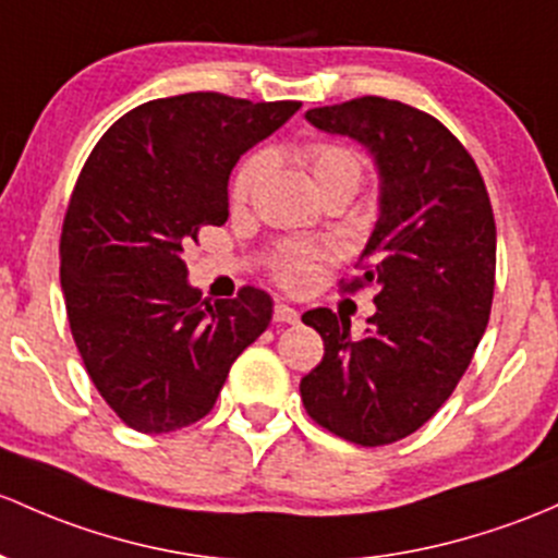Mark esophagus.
Instances as JSON below:
<instances>
[{
  "mask_svg": "<svg viewBox=\"0 0 558 558\" xmlns=\"http://www.w3.org/2000/svg\"><path fill=\"white\" fill-rule=\"evenodd\" d=\"M275 324H299V313L289 304H275V313H272Z\"/></svg>",
  "mask_w": 558,
  "mask_h": 558,
  "instance_id": "esophagus-1",
  "label": "esophagus"
}]
</instances>
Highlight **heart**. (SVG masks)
<instances>
[{
    "instance_id": "b5f03b06",
    "label": "heart",
    "mask_w": 558,
    "mask_h": 558,
    "mask_svg": "<svg viewBox=\"0 0 558 558\" xmlns=\"http://www.w3.org/2000/svg\"><path fill=\"white\" fill-rule=\"evenodd\" d=\"M296 155L307 166V171L313 173V181L320 195L337 190L353 195L357 184H361L363 157L357 155L353 146L342 144V141H310ZM267 151H254V155H248L240 162L238 173L232 179V203H248V197L254 195V190L259 186L264 173H267ZM328 251L324 248L304 243H283L272 256V272L286 289L304 291L318 278V269L324 267Z\"/></svg>"
}]
</instances>
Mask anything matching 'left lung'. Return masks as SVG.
<instances>
[{
    "instance_id": "left-lung-1",
    "label": "left lung",
    "mask_w": 558,
    "mask_h": 558,
    "mask_svg": "<svg viewBox=\"0 0 558 558\" xmlns=\"http://www.w3.org/2000/svg\"><path fill=\"white\" fill-rule=\"evenodd\" d=\"M304 117L372 151L379 219L361 275L339 283L350 294L377 286V313L361 339L344 315L304 313L326 353L299 390L333 436L385 447L444 407L476 353L495 296V214L473 157L436 117L379 96Z\"/></svg>"
}]
</instances>
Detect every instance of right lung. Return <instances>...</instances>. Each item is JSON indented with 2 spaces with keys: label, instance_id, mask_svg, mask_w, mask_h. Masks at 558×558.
Returning <instances> with one entry per match:
<instances>
[{
  "label": "right lung",
  "instance_id": "obj_1",
  "mask_svg": "<svg viewBox=\"0 0 558 558\" xmlns=\"http://www.w3.org/2000/svg\"><path fill=\"white\" fill-rule=\"evenodd\" d=\"M299 107L225 93L157 98L120 117L87 157L63 219L61 289L93 385L133 430L203 420L234 357L269 326V294L245 286L210 304L181 251L225 225L234 162Z\"/></svg>",
  "mask_w": 558,
  "mask_h": 558
}]
</instances>
